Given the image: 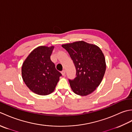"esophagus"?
Returning a JSON list of instances; mask_svg holds the SVG:
<instances>
[{"instance_id":"obj_1","label":"esophagus","mask_w":132,"mask_h":132,"mask_svg":"<svg viewBox=\"0 0 132 132\" xmlns=\"http://www.w3.org/2000/svg\"><path fill=\"white\" fill-rule=\"evenodd\" d=\"M61 74H62V75H63V76H64V75H65V74H66L65 70H63L61 71Z\"/></svg>"}]
</instances>
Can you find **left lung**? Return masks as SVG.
<instances>
[{
	"mask_svg": "<svg viewBox=\"0 0 132 132\" xmlns=\"http://www.w3.org/2000/svg\"><path fill=\"white\" fill-rule=\"evenodd\" d=\"M68 52L77 70V77L69 80L75 94L82 96L93 92L100 85L106 70L105 60L99 46L83 41L62 45Z\"/></svg>",
	"mask_w": 132,
	"mask_h": 132,
	"instance_id": "obj_1",
	"label": "left lung"
}]
</instances>
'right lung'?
<instances>
[{
    "mask_svg": "<svg viewBox=\"0 0 132 132\" xmlns=\"http://www.w3.org/2000/svg\"><path fill=\"white\" fill-rule=\"evenodd\" d=\"M54 46H40L33 50L22 64L21 75L30 91L47 95L54 91L62 74L50 60Z\"/></svg>",
    "mask_w": 132,
    "mask_h": 132,
    "instance_id": "1",
    "label": "right lung"
}]
</instances>
